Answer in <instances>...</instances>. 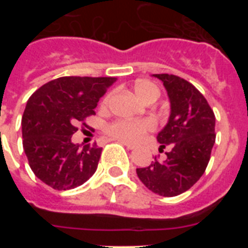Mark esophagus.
I'll return each instance as SVG.
<instances>
[{
  "label": "esophagus",
  "instance_id": "1",
  "mask_svg": "<svg viewBox=\"0 0 248 248\" xmlns=\"http://www.w3.org/2000/svg\"><path fill=\"white\" fill-rule=\"evenodd\" d=\"M120 143H122L124 146H126L128 149H130V150H133V149L137 148V145H134V144H131V143H128V141H124V140H120Z\"/></svg>",
  "mask_w": 248,
  "mask_h": 248
}]
</instances>
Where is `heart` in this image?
<instances>
[{
  "label": "heart",
  "instance_id": "1",
  "mask_svg": "<svg viewBox=\"0 0 248 248\" xmlns=\"http://www.w3.org/2000/svg\"><path fill=\"white\" fill-rule=\"evenodd\" d=\"M135 94L140 100L148 103L149 100H156L159 97V89L155 84L148 80H140L134 87ZM108 102V98L104 103ZM155 124L149 119H119L110 123L107 126V134L115 139L124 140V141H138L146 133L154 130Z\"/></svg>",
  "mask_w": 248,
  "mask_h": 248
}]
</instances>
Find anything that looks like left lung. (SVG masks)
Here are the masks:
<instances>
[{
	"label": "left lung",
	"instance_id": "8db88e82",
	"mask_svg": "<svg viewBox=\"0 0 248 248\" xmlns=\"http://www.w3.org/2000/svg\"><path fill=\"white\" fill-rule=\"evenodd\" d=\"M164 83L171 113L157 134L159 150L169 148L165 160L137 169L140 181L155 194L171 198L198 183L205 172L215 144V114L202 94L174 74H153Z\"/></svg>",
	"mask_w": 248,
	"mask_h": 248
}]
</instances>
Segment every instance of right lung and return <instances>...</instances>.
Segmentation results:
<instances>
[{
  "label": "right lung",
  "mask_w": 248,
  "mask_h": 248,
  "mask_svg": "<svg viewBox=\"0 0 248 248\" xmlns=\"http://www.w3.org/2000/svg\"><path fill=\"white\" fill-rule=\"evenodd\" d=\"M113 77H61L46 83L28 99L22 117L23 150L32 171L54 190H71L91 179L99 163L102 148L72 143L78 126L107 89Z\"/></svg>",
  "instance_id": "obj_1"
}]
</instances>
